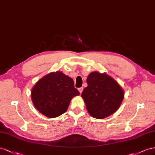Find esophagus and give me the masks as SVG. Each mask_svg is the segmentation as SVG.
I'll use <instances>...</instances> for the list:
<instances>
[{"label":"esophagus","instance_id":"obj_1","mask_svg":"<svg viewBox=\"0 0 155 155\" xmlns=\"http://www.w3.org/2000/svg\"><path fill=\"white\" fill-rule=\"evenodd\" d=\"M78 90L79 92H80L81 94H82V91H83V87H79Z\"/></svg>","mask_w":155,"mask_h":155}]
</instances>
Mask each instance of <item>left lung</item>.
<instances>
[{
  "instance_id": "1",
  "label": "left lung",
  "mask_w": 155,
  "mask_h": 155,
  "mask_svg": "<svg viewBox=\"0 0 155 155\" xmlns=\"http://www.w3.org/2000/svg\"><path fill=\"white\" fill-rule=\"evenodd\" d=\"M87 86L82 98L90 115L103 119L116 112L124 98V91L118 82L108 74L94 71L86 80Z\"/></svg>"
}]
</instances>
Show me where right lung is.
I'll list each match as a JSON object with an SVG mask.
<instances>
[{
  "label": "right lung",
  "mask_w": 155,
  "mask_h": 155,
  "mask_svg": "<svg viewBox=\"0 0 155 155\" xmlns=\"http://www.w3.org/2000/svg\"><path fill=\"white\" fill-rule=\"evenodd\" d=\"M79 95L80 92L74 88L73 78L59 71L39 79L31 91L34 107L49 118L65 113L73 97Z\"/></svg>",
  "instance_id": "1"
}]
</instances>
